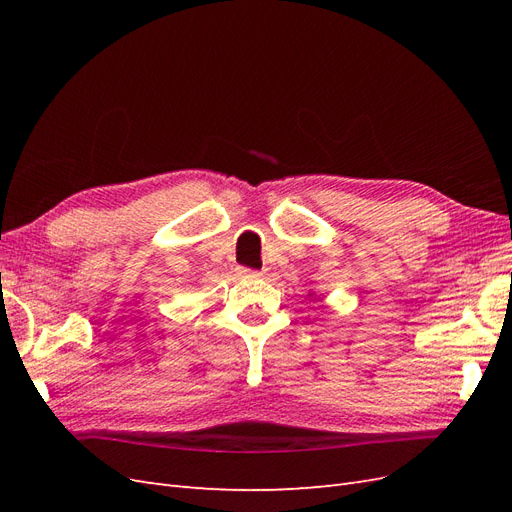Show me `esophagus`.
Instances as JSON below:
<instances>
[{"instance_id": "1", "label": "esophagus", "mask_w": 512, "mask_h": 512, "mask_svg": "<svg viewBox=\"0 0 512 512\" xmlns=\"http://www.w3.org/2000/svg\"><path fill=\"white\" fill-rule=\"evenodd\" d=\"M239 275H241V277H260L262 273H260V271H254V269H247V267H239Z\"/></svg>"}]
</instances>
